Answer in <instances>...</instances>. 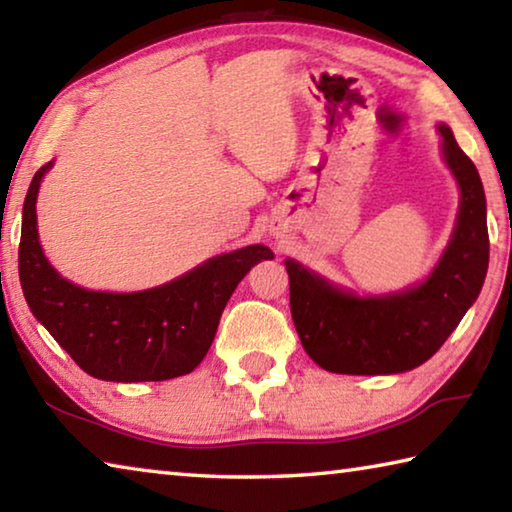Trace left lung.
Wrapping results in <instances>:
<instances>
[{"label":"left lung","mask_w":512,"mask_h":512,"mask_svg":"<svg viewBox=\"0 0 512 512\" xmlns=\"http://www.w3.org/2000/svg\"><path fill=\"white\" fill-rule=\"evenodd\" d=\"M443 155L461 187L454 235L427 280L379 298H359L287 259L291 316L305 352L341 375H395L431 359L479 298L490 239L474 162L438 124Z\"/></svg>","instance_id":"1"}]
</instances>
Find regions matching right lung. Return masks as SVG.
<instances>
[{
  "mask_svg": "<svg viewBox=\"0 0 512 512\" xmlns=\"http://www.w3.org/2000/svg\"><path fill=\"white\" fill-rule=\"evenodd\" d=\"M54 162L36 171L24 198L17 268L24 298L60 348L103 381H164L192 372L210 350L225 305L271 248L216 255L162 287L137 293L88 291L60 277L38 239L36 198Z\"/></svg>",
  "mask_w": 512,
  "mask_h": 512,
  "instance_id": "obj_1",
  "label": "right lung"
}]
</instances>
